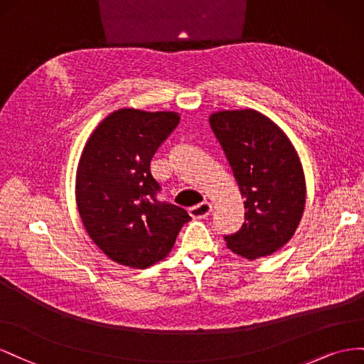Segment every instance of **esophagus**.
I'll return each mask as SVG.
<instances>
[{
    "label": "esophagus",
    "instance_id": "obj_1",
    "mask_svg": "<svg viewBox=\"0 0 364 364\" xmlns=\"http://www.w3.org/2000/svg\"><path fill=\"white\" fill-rule=\"evenodd\" d=\"M189 213L192 218H195V220H204V218L210 216L212 213V204L210 203H201V204H196L193 207H191L189 209Z\"/></svg>",
    "mask_w": 364,
    "mask_h": 364
}]
</instances>
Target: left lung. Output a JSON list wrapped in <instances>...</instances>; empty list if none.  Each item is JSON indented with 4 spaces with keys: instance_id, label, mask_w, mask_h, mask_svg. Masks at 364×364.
Listing matches in <instances>:
<instances>
[{
    "instance_id": "left-lung-1",
    "label": "left lung",
    "mask_w": 364,
    "mask_h": 364,
    "mask_svg": "<svg viewBox=\"0 0 364 364\" xmlns=\"http://www.w3.org/2000/svg\"><path fill=\"white\" fill-rule=\"evenodd\" d=\"M210 127L245 200L240 230L224 235L227 247L247 259L272 255L291 240L305 207V176L293 144L253 109L215 112Z\"/></svg>"
}]
</instances>
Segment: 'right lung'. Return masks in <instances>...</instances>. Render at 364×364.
I'll use <instances>...</instances> for the list:
<instances>
[{
	"label": "right lung",
	"instance_id": "obj_1",
	"mask_svg": "<svg viewBox=\"0 0 364 364\" xmlns=\"http://www.w3.org/2000/svg\"><path fill=\"white\" fill-rule=\"evenodd\" d=\"M180 123L176 112L114 111L91 134L79 161L76 201L90 237L114 262L148 268L171 252L181 207L159 200L151 160Z\"/></svg>",
	"mask_w": 364,
	"mask_h": 364
}]
</instances>
